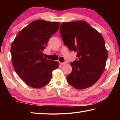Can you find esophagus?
<instances>
[{
	"label": "esophagus",
	"instance_id": "34e87169",
	"mask_svg": "<svg viewBox=\"0 0 120 120\" xmlns=\"http://www.w3.org/2000/svg\"><path fill=\"white\" fill-rule=\"evenodd\" d=\"M66 64V62H60V64L61 65H62V66H63V65H64Z\"/></svg>",
	"mask_w": 120,
	"mask_h": 120
}]
</instances>
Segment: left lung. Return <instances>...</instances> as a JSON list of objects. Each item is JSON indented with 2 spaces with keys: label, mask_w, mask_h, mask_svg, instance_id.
I'll use <instances>...</instances> for the list:
<instances>
[{
  "label": "left lung",
  "mask_w": 120,
  "mask_h": 120,
  "mask_svg": "<svg viewBox=\"0 0 120 120\" xmlns=\"http://www.w3.org/2000/svg\"><path fill=\"white\" fill-rule=\"evenodd\" d=\"M60 30L64 45L77 52L78 58L70 63L72 70L67 81L77 89L91 87L105 69L108 53L104 38L84 21L63 22Z\"/></svg>",
  "instance_id": "1"
}]
</instances>
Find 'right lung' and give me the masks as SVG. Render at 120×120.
Masks as SVG:
<instances>
[{"label": "right lung", "mask_w": 120, "mask_h": 120, "mask_svg": "<svg viewBox=\"0 0 120 120\" xmlns=\"http://www.w3.org/2000/svg\"><path fill=\"white\" fill-rule=\"evenodd\" d=\"M60 23L35 20L20 31L11 44V60L16 72L26 84L40 88L49 83L52 71L59 66L43 57V50Z\"/></svg>", "instance_id": "add662e5"}]
</instances>
